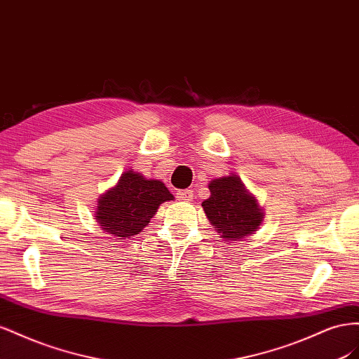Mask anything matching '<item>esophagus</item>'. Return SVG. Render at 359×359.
<instances>
[{
	"instance_id": "34e87169",
	"label": "esophagus",
	"mask_w": 359,
	"mask_h": 359,
	"mask_svg": "<svg viewBox=\"0 0 359 359\" xmlns=\"http://www.w3.org/2000/svg\"><path fill=\"white\" fill-rule=\"evenodd\" d=\"M176 196L182 201H191L194 198V191L192 189H180L176 192Z\"/></svg>"
}]
</instances>
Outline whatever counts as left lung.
<instances>
[{"label":"left lung","mask_w":359,"mask_h":359,"mask_svg":"<svg viewBox=\"0 0 359 359\" xmlns=\"http://www.w3.org/2000/svg\"><path fill=\"white\" fill-rule=\"evenodd\" d=\"M210 197L201 203L210 224L225 241H239L252 234L264 215L257 201L245 191L239 177L215 179L209 185Z\"/></svg>","instance_id":"1"}]
</instances>
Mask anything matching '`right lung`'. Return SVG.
Instances as JSON below:
<instances>
[{
  "mask_svg": "<svg viewBox=\"0 0 359 359\" xmlns=\"http://www.w3.org/2000/svg\"><path fill=\"white\" fill-rule=\"evenodd\" d=\"M172 198L162 182L126 171L117 185L99 198L96 221L112 236L125 239L138 234L161 204Z\"/></svg>",
  "mask_w": 359,
  "mask_h": 359,
  "instance_id": "add662e5",
  "label": "right lung"
}]
</instances>
